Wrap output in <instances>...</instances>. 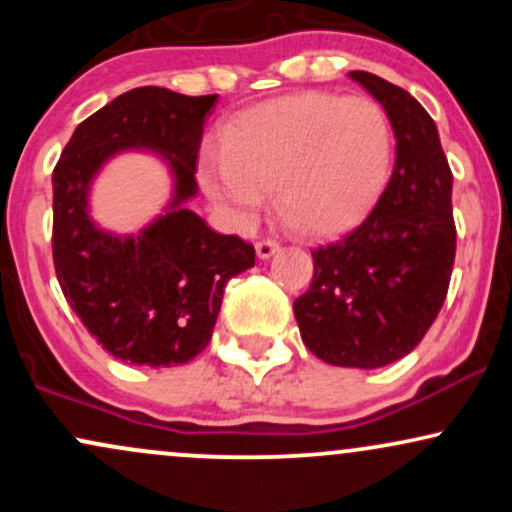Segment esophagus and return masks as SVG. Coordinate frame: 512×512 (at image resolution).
Here are the masks:
<instances>
[{"label":"esophagus","instance_id":"esophagus-1","mask_svg":"<svg viewBox=\"0 0 512 512\" xmlns=\"http://www.w3.org/2000/svg\"><path fill=\"white\" fill-rule=\"evenodd\" d=\"M255 252L260 260H269V257H274L276 252H279V243H274V240H262V243L255 245Z\"/></svg>","mask_w":512,"mask_h":512}]
</instances>
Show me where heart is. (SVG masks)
Segmentation results:
<instances>
[{
    "mask_svg": "<svg viewBox=\"0 0 512 512\" xmlns=\"http://www.w3.org/2000/svg\"><path fill=\"white\" fill-rule=\"evenodd\" d=\"M392 170L385 110L363 96L293 93L243 110L204 149L199 182L238 226L260 214L269 187L279 219L310 238L337 236L366 216Z\"/></svg>",
    "mask_w": 512,
    "mask_h": 512,
    "instance_id": "1",
    "label": "heart"
}]
</instances>
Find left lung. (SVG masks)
Instances as JSON below:
<instances>
[{
  "instance_id": "obj_1",
  "label": "left lung",
  "mask_w": 512,
  "mask_h": 512,
  "mask_svg": "<svg viewBox=\"0 0 512 512\" xmlns=\"http://www.w3.org/2000/svg\"><path fill=\"white\" fill-rule=\"evenodd\" d=\"M383 105L395 168L356 231L313 252L310 289L293 301L303 344L342 368H383L424 339L455 262L452 173L438 127L411 93L370 72H349Z\"/></svg>"
}]
</instances>
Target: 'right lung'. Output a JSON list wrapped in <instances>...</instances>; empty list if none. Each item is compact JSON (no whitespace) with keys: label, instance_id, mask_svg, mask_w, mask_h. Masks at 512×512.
<instances>
[{"label":"right lung","instance_id":"1","mask_svg":"<svg viewBox=\"0 0 512 512\" xmlns=\"http://www.w3.org/2000/svg\"><path fill=\"white\" fill-rule=\"evenodd\" d=\"M216 96L158 86L122 93L86 117L52 173V257L64 298L115 358L166 368L209 344L228 279L255 267V248L211 231L187 207ZM137 150L171 175V199L137 234H115L90 216V190L105 162Z\"/></svg>","mask_w":512,"mask_h":512}]
</instances>
